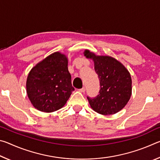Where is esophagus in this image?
Listing matches in <instances>:
<instances>
[{
    "mask_svg": "<svg viewBox=\"0 0 160 160\" xmlns=\"http://www.w3.org/2000/svg\"><path fill=\"white\" fill-rule=\"evenodd\" d=\"M79 92H85V87H84V88H82L80 89Z\"/></svg>",
    "mask_w": 160,
    "mask_h": 160,
    "instance_id": "1",
    "label": "esophagus"
}]
</instances>
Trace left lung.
Masks as SVG:
<instances>
[{
    "mask_svg": "<svg viewBox=\"0 0 160 160\" xmlns=\"http://www.w3.org/2000/svg\"><path fill=\"white\" fill-rule=\"evenodd\" d=\"M84 54L94 61L99 79V94L94 98L88 97L92 109L102 115L118 112L131 96L132 80L128 70L111 56H96L89 50H85Z\"/></svg>",
    "mask_w": 160,
    "mask_h": 160,
    "instance_id": "8db88e82",
    "label": "left lung"
}]
</instances>
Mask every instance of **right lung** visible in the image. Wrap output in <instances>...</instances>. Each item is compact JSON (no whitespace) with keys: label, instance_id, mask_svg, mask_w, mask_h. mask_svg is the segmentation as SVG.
I'll list each match as a JSON object with an SVG mask.
<instances>
[{"label":"right lung","instance_id":"obj_1","mask_svg":"<svg viewBox=\"0 0 160 160\" xmlns=\"http://www.w3.org/2000/svg\"><path fill=\"white\" fill-rule=\"evenodd\" d=\"M26 88L37 109L47 113L60 109L75 90L66 56L55 52L37 63L29 72Z\"/></svg>","mask_w":160,"mask_h":160}]
</instances>
